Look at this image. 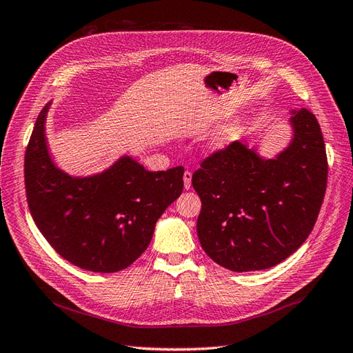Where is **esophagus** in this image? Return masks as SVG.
I'll return each mask as SVG.
<instances>
[{
    "instance_id": "obj_1",
    "label": "esophagus",
    "mask_w": 353,
    "mask_h": 353,
    "mask_svg": "<svg viewBox=\"0 0 353 353\" xmlns=\"http://www.w3.org/2000/svg\"><path fill=\"white\" fill-rule=\"evenodd\" d=\"M183 183H185V189L186 190H189L190 188H192V173H190V171H185Z\"/></svg>"
}]
</instances>
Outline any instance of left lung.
<instances>
[{"label":"left lung","mask_w":353,"mask_h":353,"mask_svg":"<svg viewBox=\"0 0 353 353\" xmlns=\"http://www.w3.org/2000/svg\"><path fill=\"white\" fill-rule=\"evenodd\" d=\"M291 139L266 158L235 142L207 158L192 176L203 203L196 220L201 247L234 272L276 266L305 243L327 188V154L315 115L288 119Z\"/></svg>","instance_id":"left-lung-1"}]
</instances>
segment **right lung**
I'll return each mask as SVG.
<instances>
[{
    "label": "right lung",
    "instance_id": "add662e5",
    "mask_svg": "<svg viewBox=\"0 0 353 353\" xmlns=\"http://www.w3.org/2000/svg\"><path fill=\"white\" fill-rule=\"evenodd\" d=\"M39 112L25 154L28 205L39 232L78 268L112 274L143 254L155 225L183 190V167L148 171L132 155L90 176H72L50 154Z\"/></svg>",
    "mask_w": 353,
    "mask_h": 353
}]
</instances>
